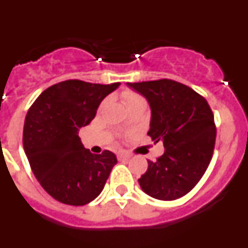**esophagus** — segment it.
Masks as SVG:
<instances>
[{
    "instance_id": "obj_1",
    "label": "esophagus",
    "mask_w": 248,
    "mask_h": 248,
    "mask_svg": "<svg viewBox=\"0 0 248 248\" xmlns=\"http://www.w3.org/2000/svg\"><path fill=\"white\" fill-rule=\"evenodd\" d=\"M118 157H119V159L128 160V159H130V155L126 154V153H118Z\"/></svg>"
}]
</instances>
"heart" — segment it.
Instances as JSON below:
<instances>
[{
  "instance_id": "obj_1",
  "label": "heart",
  "mask_w": 248,
  "mask_h": 248,
  "mask_svg": "<svg viewBox=\"0 0 248 248\" xmlns=\"http://www.w3.org/2000/svg\"><path fill=\"white\" fill-rule=\"evenodd\" d=\"M122 98L124 104L126 105V108L128 107H131V105L138 104V103H145V99H144L140 94L135 93L133 91H125L122 93Z\"/></svg>"
}]
</instances>
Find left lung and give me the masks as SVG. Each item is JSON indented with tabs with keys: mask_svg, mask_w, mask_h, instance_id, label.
<instances>
[{
	"mask_svg": "<svg viewBox=\"0 0 248 248\" xmlns=\"http://www.w3.org/2000/svg\"><path fill=\"white\" fill-rule=\"evenodd\" d=\"M146 98L151 109L148 135L163 141L165 151L139 179L151 198L171 201L191 191L214 154L216 126L205 98L171 79L126 83Z\"/></svg>",
	"mask_w": 248,
	"mask_h": 248,
	"instance_id": "1",
	"label": "left lung"
}]
</instances>
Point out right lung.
<instances>
[{
	"mask_svg": "<svg viewBox=\"0 0 248 248\" xmlns=\"http://www.w3.org/2000/svg\"><path fill=\"white\" fill-rule=\"evenodd\" d=\"M119 85L64 80L42 92L28 109L25 153L41 186L59 202L83 206L93 201L117 164L109 150L92 154L78 131L94 119L102 100Z\"/></svg>",
	"mask_w": 248,
	"mask_h": 248,
	"instance_id": "add662e5",
	"label": "right lung"
}]
</instances>
